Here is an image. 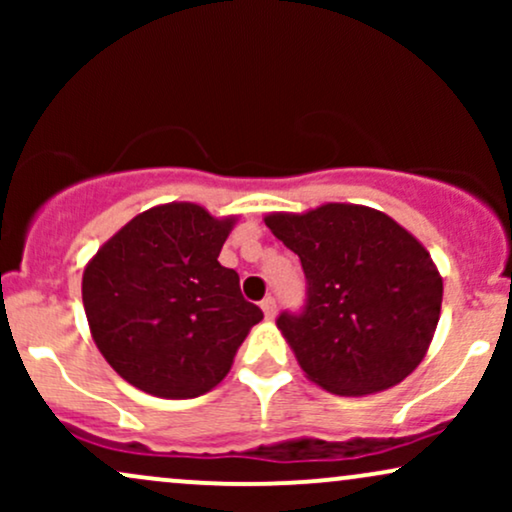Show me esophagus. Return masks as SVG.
I'll list each match as a JSON object with an SVG mask.
<instances>
[{"mask_svg":"<svg viewBox=\"0 0 512 512\" xmlns=\"http://www.w3.org/2000/svg\"><path fill=\"white\" fill-rule=\"evenodd\" d=\"M262 313H264V317H267V320H272V317L276 315V301L272 296H267L262 301Z\"/></svg>","mask_w":512,"mask_h":512,"instance_id":"obj_1","label":"esophagus"}]
</instances>
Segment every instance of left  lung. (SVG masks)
Segmentation results:
<instances>
[{
    "label": "left lung",
    "instance_id": "obj_1",
    "mask_svg": "<svg viewBox=\"0 0 512 512\" xmlns=\"http://www.w3.org/2000/svg\"><path fill=\"white\" fill-rule=\"evenodd\" d=\"M264 223L301 257L308 298L276 320L298 366L332 395L390 390L424 361L443 276L407 228L378 209L330 202Z\"/></svg>",
    "mask_w": 512,
    "mask_h": 512
}]
</instances>
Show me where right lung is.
I'll return each instance as SVG.
<instances>
[{"instance_id": "1", "label": "right lung", "mask_w": 512, "mask_h": 512, "mask_svg": "<svg viewBox=\"0 0 512 512\" xmlns=\"http://www.w3.org/2000/svg\"><path fill=\"white\" fill-rule=\"evenodd\" d=\"M236 216L192 202L134 216L91 257L81 298L91 337L120 378L146 395L190 399L228 375L262 310L219 252Z\"/></svg>"}]
</instances>
